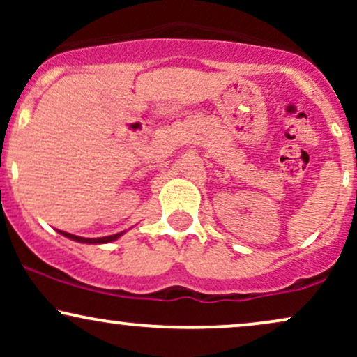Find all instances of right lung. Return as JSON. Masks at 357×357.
<instances>
[{"instance_id": "right-lung-1", "label": "right lung", "mask_w": 357, "mask_h": 357, "mask_svg": "<svg viewBox=\"0 0 357 357\" xmlns=\"http://www.w3.org/2000/svg\"><path fill=\"white\" fill-rule=\"evenodd\" d=\"M61 235L67 236V238L70 240H75V241H80V243H109V241H114L117 240L119 236H122V233H116V235H110V236H102V238H82V236H77V235H72V233H67V231H60Z\"/></svg>"}]
</instances>
